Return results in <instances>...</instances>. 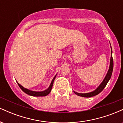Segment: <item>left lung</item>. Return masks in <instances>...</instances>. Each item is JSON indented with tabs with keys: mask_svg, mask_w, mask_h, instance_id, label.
Returning <instances> with one entry per match:
<instances>
[{
	"mask_svg": "<svg viewBox=\"0 0 123 123\" xmlns=\"http://www.w3.org/2000/svg\"><path fill=\"white\" fill-rule=\"evenodd\" d=\"M110 44H111V43H110ZM111 60H110L109 68L108 72H107L105 78H104V79L103 80V81L101 82V84L99 85L98 87H97L95 90L91 91V92H87V93H78L76 92V91H73L76 95L80 96V97L89 98V97H94V96L98 95V94H99V93L101 92L103 90H104V88L105 87V86H106L107 84H108V81H109L110 79H111V74H112L113 69V57H112V49H111Z\"/></svg>",
	"mask_w": 123,
	"mask_h": 123,
	"instance_id": "obj_1",
	"label": "left lung"
}]
</instances>
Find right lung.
Wrapping results in <instances>:
<instances>
[{
    "label": "right lung",
    "instance_id": "right-lung-1",
    "mask_svg": "<svg viewBox=\"0 0 123 123\" xmlns=\"http://www.w3.org/2000/svg\"><path fill=\"white\" fill-rule=\"evenodd\" d=\"M57 74H56V75L54 77V78L53 79V80H52L51 82L49 87H48L46 90H44V91H32V90H29V89L24 88L23 86H21V84H19V83L17 82H17L18 86H19V87H20V88L21 89V90H22L25 93H26V94H28V95H31V96H33V97H45V96L47 95L48 94H49V93L51 92V91L54 81L55 79L56 76H57Z\"/></svg>",
    "mask_w": 123,
    "mask_h": 123
}]
</instances>
